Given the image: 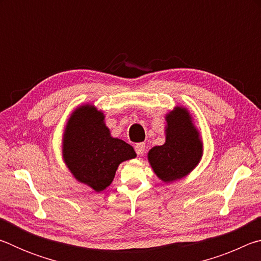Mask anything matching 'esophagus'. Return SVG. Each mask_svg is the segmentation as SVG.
<instances>
[{
  "mask_svg": "<svg viewBox=\"0 0 261 261\" xmlns=\"http://www.w3.org/2000/svg\"><path fill=\"white\" fill-rule=\"evenodd\" d=\"M135 151H136L137 154H138V155H143L144 152H145V144H144V143L136 144Z\"/></svg>",
  "mask_w": 261,
  "mask_h": 261,
  "instance_id": "1",
  "label": "esophagus"
}]
</instances>
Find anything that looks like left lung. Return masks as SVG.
Returning a JSON list of instances; mask_svg holds the SVG:
<instances>
[{"label": "left lung", "instance_id": "8db88e82", "mask_svg": "<svg viewBox=\"0 0 261 261\" xmlns=\"http://www.w3.org/2000/svg\"><path fill=\"white\" fill-rule=\"evenodd\" d=\"M166 121V143L148 152V161L159 178L173 182L187 176L199 163L202 143L185 108H175Z\"/></svg>", "mask_w": 261, "mask_h": 261}]
</instances>
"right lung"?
<instances>
[{
  "label": "right lung",
  "mask_w": 261,
  "mask_h": 261,
  "mask_svg": "<svg viewBox=\"0 0 261 261\" xmlns=\"http://www.w3.org/2000/svg\"><path fill=\"white\" fill-rule=\"evenodd\" d=\"M94 106H83L69 118L63 138V159L79 182L96 192L109 187L121 162L136 158L134 147L113 138Z\"/></svg>",
  "instance_id": "1"
}]
</instances>
